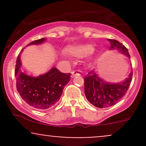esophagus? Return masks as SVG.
<instances>
[{
	"mask_svg": "<svg viewBox=\"0 0 146 146\" xmlns=\"http://www.w3.org/2000/svg\"><path fill=\"white\" fill-rule=\"evenodd\" d=\"M82 75V71L80 70H76V71H73L72 72V76L75 77L77 75Z\"/></svg>",
	"mask_w": 146,
	"mask_h": 146,
	"instance_id": "34e87169",
	"label": "esophagus"
}]
</instances>
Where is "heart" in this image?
Listing matches in <instances>:
<instances>
[{"label": "heart", "mask_w": 146, "mask_h": 146, "mask_svg": "<svg viewBox=\"0 0 146 146\" xmlns=\"http://www.w3.org/2000/svg\"><path fill=\"white\" fill-rule=\"evenodd\" d=\"M93 51V47L90 45H83V46H73L69 48V53L75 56H84L90 54Z\"/></svg>", "instance_id": "b5f03b06"}]
</instances>
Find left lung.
Returning a JSON list of instances; mask_svg holds the SVG:
<instances>
[{"instance_id": "1", "label": "left lung", "mask_w": 146, "mask_h": 146, "mask_svg": "<svg viewBox=\"0 0 146 146\" xmlns=\"http://www.w3.org/2000/svg\"><path fill=\"white\" fill-rule=\"evenodd\" d=\"M110 42V49L119 50L130 58L128 50L118 40L108 39ZM132 72L124 82L119 84L106 82L99 78L95 70H91L84 77V93L87 100L95 107L108 108L119 101L128 91L132 81Z\"/></svg>"}]
</instances>
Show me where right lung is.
Instances as JSON below:
<instances>
[{"instance_id":"add662e5","label":"right lung","mask_w":146,"mask_h":146,"mask_svg":"<svg viewBox=\"0 0 146 146\" xmlns=\"http://www.w3.org/2000/svg\"><path fill=\"white\" fill-rule=\"evenodd\" d=\"M44 38L36 40L29 44H40ZM18 54L15 68L16 88L22 99L32 108L44 110L51 108L59 101L64 87L71 78V73H61L53 68L48 73L38 77L29 76L22 71L21 53Z\"/></svg>"}]
</instances>
